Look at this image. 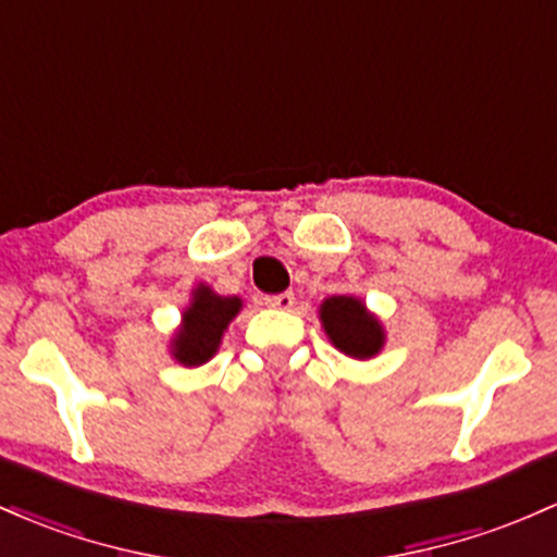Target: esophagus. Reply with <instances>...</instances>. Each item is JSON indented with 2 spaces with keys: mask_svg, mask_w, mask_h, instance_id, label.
Returning a JSON list of instances; mask_svg holds the SVG:
<instances>
[{
  "mask_svg": "<svg viewBox=\"0 0 557 557\" xmlns=\"http://www.w3.org/2000/svg\"><path fill=\"white\" fill-rule=\"evenodd\" d=\"M264 304L272 309H290L296 304V296L290 290L285 293H274V296H264Z\"/></svg>",
  "mask_w": 557,
  "mask_h": 557,
  "instance_id": "obj_1",
  "label": "esophagus"
}]
</instances>
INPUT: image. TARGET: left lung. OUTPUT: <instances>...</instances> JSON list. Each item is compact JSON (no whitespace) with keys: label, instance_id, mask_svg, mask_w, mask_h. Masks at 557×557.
<instances>
[{"label":"left lung","instance_id":"8db88e82","mask_svg":"<svg viewBox=\"0 0 557 557\" xmlns=\"http://www.w3.org/2000/svg\"><path fill=\"white\" fill-rule=\"evenodd\" d=\"M322 325L335 348L348 357H375L383 346V327L375 317L368 314L362 301L351 296H333L322 304Z\"/></svg>","mask_w":557,"mask_h":557}]
</instances>
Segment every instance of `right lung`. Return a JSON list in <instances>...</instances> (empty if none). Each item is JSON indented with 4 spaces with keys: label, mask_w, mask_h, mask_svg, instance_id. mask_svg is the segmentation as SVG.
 I'll return each instance as SVG.
<instances>
[{
    "label": "right lung",
    "mask_w": 557,
    "mask_h": 557,
    "mask_svg": "<svg viewBox=\"0 0 557 557\" xmlns=\"http://www.w3.org/2000/svg\"><path fill=\"white\" fill-rule=\"evenodd\" d=\"M237 311H240V298L216 296L211 288L200 285L182 317V330L174 338V357L189 368L209 362L216 354L224 327Z\"/></svg>",
    "instance_id": "add662e5"
}]
</instances>
